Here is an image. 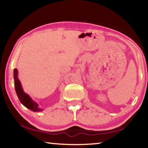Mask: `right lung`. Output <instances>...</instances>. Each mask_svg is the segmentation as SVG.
I'll use <instances>...</instances> for the list:
<instances>
[{
    "label": "right lung",
    "mask_w": 148,
    "mask_h": 148,
    "mask_svg": "<svg viewBox=\"0 0 148 148\" xmlns=\"http://www.w3.org/2000/svg\"><path fill=\"white\" fill-rule=\"evenodd\" d=\"M14 81L16 93L18 99L22 104L34 112L42 111V109L39 108L38 103L33 100L32 98L25 92L22 88L20 81L18 78L17 69H14Z\"/></svg>",
    "instance_id": "add662e5"
}]
</instances>
